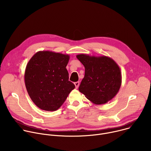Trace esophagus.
I'll return each instance as SVG.
<instances>
[{
	"instance_id": "obj_1",
	"label": "esophagus",
	"mask_w": 151,
	"mask_h": 151,
	"mask_svg": "<svg viewBox=\"0 0 151 151\" xmlns=\"http://www.w3.org/2000/svg\"><path fill=\"white\" fill-rule=\"evenodd\" d=\"M74 84H75V87H76V88H78V87H79V82H75V83H74Z\"/></svg>"
}]
</instances>
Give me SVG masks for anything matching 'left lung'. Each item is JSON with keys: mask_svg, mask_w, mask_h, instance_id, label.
I'll return each mask as SVG.
<instances>
[{"mask_svg": "<svg viewBox=\"0 0 151 151\" xmlns=\"http://www.w3.org/2000/svg\"><path fill=\"white\" fill-rule=\"evenodd\" d=\"M77 58L85 67L79 91L95 104H103L118 93L122 83L120 68L111 57L81 54Z\"/></svg>", "mask_w": 151, "mask_h": 151, "instance_id": "1", "label": "left lung"}]
</instances>
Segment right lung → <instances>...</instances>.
<instances>
[{"mask_svg":"<svg viewBox=\"0 0 151 151\" xmlns=\"http://www.w3.org/2000/svg\"><path fill=\"white\" fill-rule=\"evenodd\" d=\"M70 55L50 51L37 52L29 61L24 73L27 93L42 110L55 111L75 88L66 69Z\"/></svg>","mask_w":151,"mask_h":151,"instance_id":"right-lung-1","label":"right lung"}]
</instances>
